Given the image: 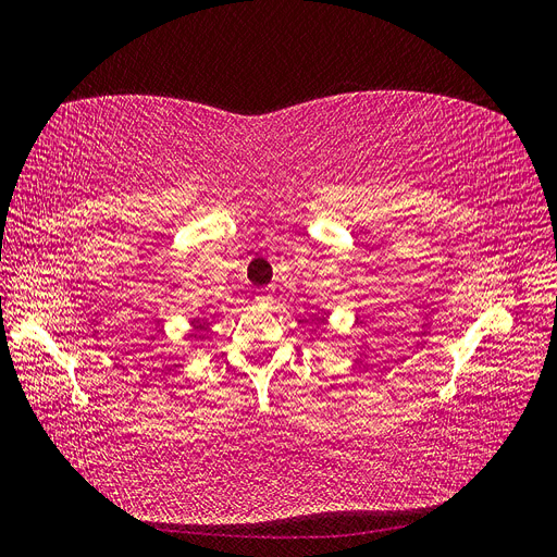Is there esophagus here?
I'll use <instances>...</instances> for the list:
<instances>
[{
    "label": "esophagus",
    "instance_id": "esophagus-1",
    "mask_svg": "<svg viewBox=\"0 0 557 557\" xmlns=\"http://www.w3.org/2000/svg\"><path fill=\"white\" fill-rule=\"evenodd\" d=\"M257 302H259V307H271V305H273V296H271V292L259 294V296H257Z\"/></svg>",
    "mask_w": 557,
    "mask_h": 557
}]
</instances>
